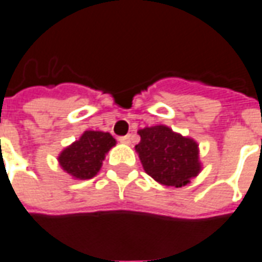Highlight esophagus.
<instances>
[{"mask_svg": "<svg viewBox=\"0 0 262 262\" xmlns=\"http://www.w3.org/2000/svg\"><path fill=\"white\" fill-rule=\"evenodd\" d=\"M119 141H121V143H125V144H129V143H130V135H126V136H122V137H119Z\"/></svg>", "mask_w": 262, "mask_h": 262, "instance_id": "esophagus-1", "label": "esophagus"}]
</instances>
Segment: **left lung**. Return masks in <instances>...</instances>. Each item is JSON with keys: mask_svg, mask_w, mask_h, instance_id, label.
Masks as SVG:
<instances>
[{"mask_svg": "<svg viewBox=\"0 0 262 262\" xmlns=\"http://www.w3.org/2000/svg\"><path fill=\"white\" fill-rule=\"evenodd\" d=\"M136 145L141 165L159 184L183 187L202 169L196 141L179 135L165 125L140 129Z\"/></svg>", "mask_w": 262, "mask_h": 262, "instance_id": "1", "label": "left lung"}]
</instances>
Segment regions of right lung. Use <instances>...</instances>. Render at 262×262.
<instances>
[{"mask_svg": "<svg viewBox=\"0 0 262 262\" xmlns=\"http://www.w3.org/2000/svg\"><path fill=\"white\" fill-rule=\"evenodd\" d=\"M115 144L117 141L110 133L86 130L79 140L63 149L57 159L63 170L74 179H92L100 170L105 154Z\"/></svg>", "mask_w": 262, "mask_h": 262, "instance_id": "1", "label": "right lung"}]
</instances>
